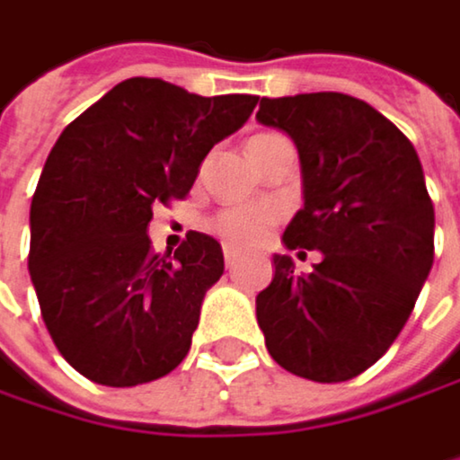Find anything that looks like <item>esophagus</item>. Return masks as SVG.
Listing matches in <instances>:
<instances>
[{"instance_id":"esophagus-1","label":"esophagus","mask_w":460,"mask_h":460,"mask_svg":"<svg viewBox=\"0 0 460 460\" xmlns=\"http://www.w3.org/2000/svg\"><path fill=\"white\" fill-rule=\"evenodd\" d=\"M235 262H238V254H235L233 249H225V265L233 270V268H235Z\"/></svg>"}]
</instances>
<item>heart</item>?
<instances>
[{"mask_svg":"<svg viewBox=\"0 0 460 460\" xmlns=\"http://www.w3.org/2000/svg\"><path fill=\"white\" fill-rule=\"evenodd\" d=\"M276 222H279V208L276 206H270V203H243V206L219 208L208 219V230L214 235H219L227 246H254L270 233V227Z\"/></svg>","mask_w":460,"mask_h":460,"instance_id":"b5f03b06","label":"heart"}]
</instances>
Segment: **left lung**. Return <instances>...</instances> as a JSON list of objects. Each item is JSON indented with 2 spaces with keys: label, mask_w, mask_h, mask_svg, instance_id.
Returning a JSON list of instances; mask_svg holds the SVG:
<instances>
[{
  "label": "left lung",
  "mask_w": 460,
  "mask_h": 460,
  "mask_svg": "<svg viewBox=\"0 0 460 460\" xmlns=\"http://www.w3.org/2000/svg\"><path fill=\"white\" fill-rule=\"evenodd\" d=\"M257 119L292 136L305 206L289 249H319L297 273L276 254L257 295L268 353L292 375L343 383L372 367L407 324L434 262V203L410 138L345 93L260 99Z\"/></svg>",
  "instance_id": "1"
}]
</instances>
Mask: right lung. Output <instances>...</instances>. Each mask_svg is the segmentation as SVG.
<instances>
[{"instance_id": "add662e5", "label": "right lung", "mask_w": 460, "mask_h": 460, "mask_svg": "<svg viewBox=\"0 0 460 460\" xmlns=\"http://www.w3.org/2000/svg\"><path fill=\"white\" fill-rule=\"evenodd\" d=\"M254 107L246 93L130 77L58 136L31 198L29 273L53 343L88 380L138 385L187 356L222 246L190 230L160 257L146 225L155 203L187 198L203 157Z\"/></svg>"}]
</instances>
